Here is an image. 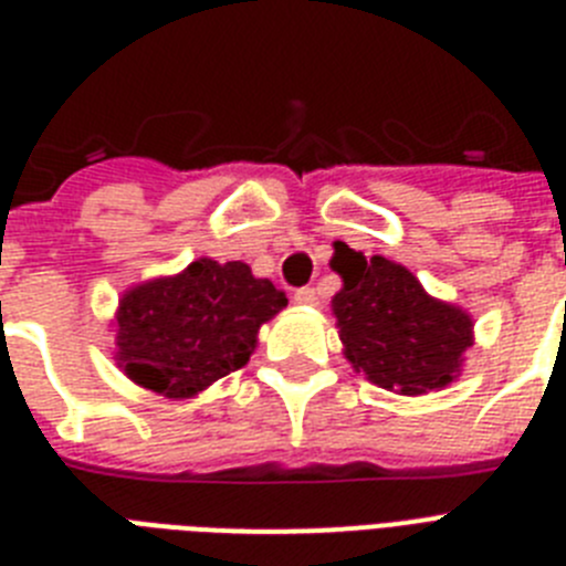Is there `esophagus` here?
<instances>
[{"label":"esophagus","instance_id":"esophagus-1","mask_svg":"<svg viewBox=\"0 0 566 566\" xmlns=\"http://www.w3.org/2000/svg\"><path fill=\"white\" fill-rule=\"evenodd\" d=\"M294 303H297V306H317L319 297L312 286H306V289H297V292H294Z\"/></svg>","mask_w":566,"mask_h":566}]
</instances>
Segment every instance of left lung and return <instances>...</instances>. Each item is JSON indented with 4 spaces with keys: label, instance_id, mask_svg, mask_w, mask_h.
<instances>
[{
    "label": "left lung",
    "instance_id": "left-lung-1",
    "mask_svg": "<svg viewBox=\"0 0 566 566\" xmlns=\"http://www.w3.org/2000/svg\"><path fill=\"white\" fill-rule=\"evenodd\" d=\"M334 294L343 352L354 371L385 391L419 397L451 385L473 345V319L459 306L431 297L411 272L394 260L363 252L339 254Z\"/></svg>",
    "mask_w": 566,
    "mask_h": 566
}]
</instances>
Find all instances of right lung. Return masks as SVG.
Segmentation results:
<instances>
[{"mask_svg":"<svg viewBox=\"0 0 566 566\" xmlns=\"http://www.w3.org/2000/svg\"><path fill=\"white\" fill-rule=\"evenodd\" d=\"M272 280L240 260L201 258L181 274L138 283L118 300L115 359L147 391L192 399L252 357L263 323L286 308Z\"/></svg>","mask_w":566,"mask_h":566,"instance_id":"obj_1","label":"right lung"}]
</instances>
